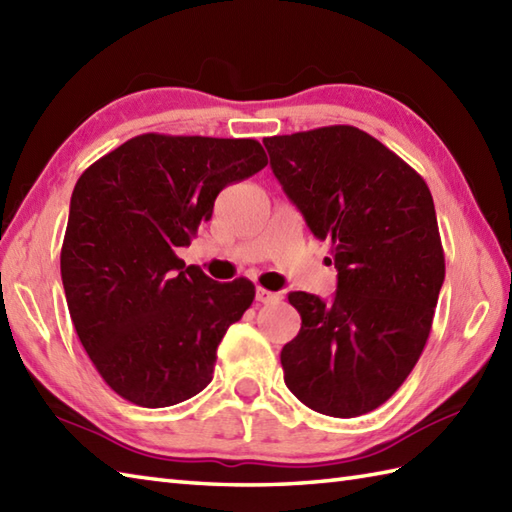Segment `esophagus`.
<instances>
[{
    "label": "esophagus",
    "instance_id": "obj_1",
    "mask_svg": "<svg viewBox=\"0 0 512 512\" xmlns=\"http://www.w3.org/2000/svg\"><path fill=\"white\" fill-rule=\"evenodd\" d=\"M255 299H257L259 303H275V301H279V295H277V292L266 290V288H257Z\"/></svg>",
    "mask_w": 512,
    "mask_h": 512
}]
</instances>
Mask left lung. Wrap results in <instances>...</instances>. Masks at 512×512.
Returning <instances> with one entry per match:
<instances>
[{
	"label": "left lung",
	"mask_w": 512,
	"mask_h": 512,
	"mask_svg": "<svg viewBox=\"0 0 512 512\" xmlns=\"http://www.w3.org/2000/svg\"><path fill=\"white\" fill-rule=\"evenodd\" d=\"M310 231L332 244V301L290 292L301 330L281 350L303 405L356 418L396 394L427 345L444 281L436 206L418 171L374 136L330 125L264 138Z\"/></svg>",
	"instance_id": "obj_1"
}]
</instances>
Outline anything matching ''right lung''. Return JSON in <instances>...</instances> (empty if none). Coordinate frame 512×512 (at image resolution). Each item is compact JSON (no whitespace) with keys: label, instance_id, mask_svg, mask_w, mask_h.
Listing matches in <instances>:
<instances>
[{"label":"right lung","instance_id":"1","mask_svg":"<svg viewBox=\"0 0 512 512\" xmlns=\"http://www.w3.org/2000/svg\"><path fill=\"white\" fill-rule=\"evenodd\" d=\"M268 165L253 138L140 134L81 173L61 246L68 310L96 372L138 407H171L211 383L228 325L255 299L184 266L217 193Z\"/></svg>","mask_w":512,"mask_h":512}]
</instances>
